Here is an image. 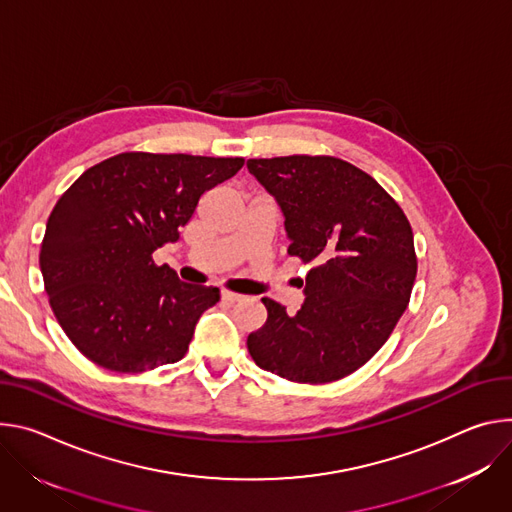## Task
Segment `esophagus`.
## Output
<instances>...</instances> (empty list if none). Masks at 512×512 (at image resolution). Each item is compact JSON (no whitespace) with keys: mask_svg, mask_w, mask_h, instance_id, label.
I'll list each match as a JSON object with an SVG mask.
<instances>
[{"mask_svg":"<svg viewBox=\"0 0 512 512\" xmlns=\"http://www.w3.org/2000/svg\"><path fill=\"white\" fill-rule=\"evenodd\" d=\"M221 299L227 301V303H238L244 299V295L240 293H232V291H221Z\"/></svg>","mask_w":512,"mask_h":512,"instance_id":"34e87169","label":"esophagus"}]
</instances>
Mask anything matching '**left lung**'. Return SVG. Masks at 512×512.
Instances as JSON below:
<instances>
[{"label":"left lung","mask_w":512,"mask_h":512,"mask_svg":"<svg viewBox=\"0 0 512 512\" xmlns=\"http://www.w3.org/2000/svg\"><path fill=\"white\" fill-rule=\"evenodd\" d=\"M248 170L285 215L289 256L311 264L295 315L262 299L268 317L248 335V352L291 382L344 378L384 346L409 305L417 276L411 223L368 173L342 158H250Z\"/></svg>","instance_id":"left-lung-1"}]
</instances>
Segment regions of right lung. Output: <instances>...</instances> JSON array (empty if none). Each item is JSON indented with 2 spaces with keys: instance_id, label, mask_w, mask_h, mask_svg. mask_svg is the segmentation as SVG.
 Here are the masks:
<instances>
[{
  "instance_id": "1",
  "label": "right lung",
  "mask_w": 512,
  "mask_h": 512,
  "mask_svg": "<svg viewBox=\"0 0 512 512\" xmlns=\"http://www.w3.org/2000/svg\"><path fill=\"white\" fill-rule=\"evenodd\" d=\"M244 158L122 152L56 201L40 246L44 291L73 346L111 372L179 362L219 289L187 285L152 254L179 240L201 195Z\"/></svg>"
}]
</instances>
